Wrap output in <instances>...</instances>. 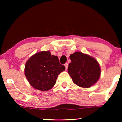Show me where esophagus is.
I'll return each mask as SVG.
<instances>
[{"instance_id":"esophagus-1","label":"esophagus","mask_w":122,"mask_h":122,"mask_svg":"<svg viewBox=\"0 0 122 122\" xmlns=\"http://www.w3.org/2000/svg\"><path fill=\"white\" fill-rule=\"evenodd\" d=\"M64 66H65V67H66V70L67 69L68 66V63H66V64H64Z\"/></svg>"}]
</instances>
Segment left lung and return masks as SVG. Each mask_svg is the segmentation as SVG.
Returning <instances> with one entry per match:
<instances>
[{
  "label": "left lung",
  "instance_id": "8db88e82",
  "mask_svg": "<svg viewBox=\"0 0 122 122\" xmlns=\"http://www.w3.org/2000/svg\"><path fill=\"white\" fill-rule=\"evenodd\" d=\"M71 63L68 73L74 84L81 88H88L97 82L101 76L99 63L89 55L76 51L69 56Z\"/></svg>",
  "mask_w": 122,
  "mask_h": 122
}]
</instances>
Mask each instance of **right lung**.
<instances>
[{"instance_id":"1","label":"right lung","mask_w":122,"mask_h":122,"mask_svg":"<svg viewBox=\"0 0 122 122\" xmlns=\"http://www.w3.org/2000/svg\"><path fill=\"white\" fill-rule=\"evenodd\" d=\"M57 56L50 51L38 52L25 63L24 74L31 86L41 91H48L56 84L58 76L65 71Z\"/></svg>"}]
</instances>
